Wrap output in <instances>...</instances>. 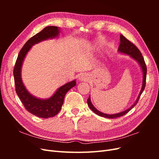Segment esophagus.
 Wrapping results in <instances>:
<instances>
[{
    "label": "esophagus",
    "mask_w": 159,
    "mask_h": 159,
    "mask_svg": "<svg viewBox=\"0 0 159 159\" xmlns=\"http://www.w3.org/2000/svg\"><path fill=\"white\" fill-rule=\"evenodd\" d=\"M79 80L80 81H88V75H85V74H81L80 75L79 77Z\"/></svg>",
    "instance_id": "34e87169"
}]
</instances>
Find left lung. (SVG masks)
I'll return each instance as SVG.
<instances>
[{
	"label": "left lung",
	"mask_w": 159,
	"mask_h": 159,
	"mask_svg": "<svg viewBox=\"0 0 159 159\" xmlns=\"http://www.w3.org/2000/svg\"><path fill=\"white\" fill-rule=\"evenodd\" d=\"M120 42H121V43H120L119 48H118L119 52L131 56L133 57V58H134V60H137L139 63V64H140L141 68H142V70H143V86H142V89H141V92H140V93H139V97H138L137 101L135 102V103H134L131 107H130L128 109H127L126 111H123L121 113H117V114L108 115V114H105V113H103L102 112H100L99 111H98V109H96L94 107V106L91 102L90 96H89V98L87 100V102H88V105L89 107L91 110H92L95 114L98 115L99 116L106 117V118H109V119H114V118H117V117H121V116H123V115L127 113L129 111H131L138 103L139 98H140V96L142 94L143 91H144V89H145V85H146L147 66H146L145 60H144L143 56H142L141 52H140V50L138 49V48L133 44V43H132L131 41H129V40H127V38L125 36H123L122 34L120 35Z\"/></svg>",
	"instance_id": "left-lung-1"
}]
</instances>
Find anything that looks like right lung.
<instances>
[{"label":"right lung","mask_w":159,"mask_h":159,"mask_svg":"<svg viewBox=\"0 0 159 159\" xmlns=\"http://www.w3.org/2000/svg\"><path fill=\"white\" fill-rule=\"evenodd\" d=\"M58 28L50 26L46 27L41 32L30 38L19 52L13 70L16 92L24 107L32 115L44 119L54 117L60 112L66 93L74 87L76 81L74 80L61 86L48 99H40L30 95L25 88L21 80V67L26 53L34 44L48 38H54L58 35Z\"/></svg>","instance_id":"right-lung-1"}]
</instances>
